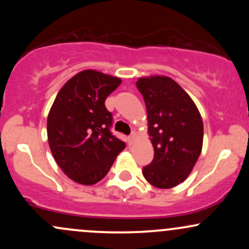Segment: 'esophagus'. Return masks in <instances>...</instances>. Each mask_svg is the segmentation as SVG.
Listing matches in <instances>:
<instances>
[{
  "instance_id": "1",
  "label": "esophagus",
  "mask_w": 249,
  "mask_h": 249,
  "mask_svg": "<svg viewBox=\"0 0 249 249\" xmlns=\"http://www.w3.org/2000/svg\"><path fill=\"white\" fill-rule=\"evenodd\" d=\"M135 139H136V133L135 132H132L130 135V137H129V142H130V144H132L133 142H135Z\"/></svg>"
}]
</instances>
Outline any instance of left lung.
I'll return each instance as SVG.
<instances>
[{"label":"left lung","mask_w":249,"mask_h":249,"mask_svg":"<svg viewBox=\"0 0 249 249\" xmlns=\"http://www.w3.org/2000/svg\"><path fill=\"white\" fill-rule=\"evenodd\" d=\"M136 85L145 102L147 133L155 150L143 176L156 188H174L188 178L201 155V113L189 94L169 76H142Z\"/></svg>","instance_id":"obj_1"}]
</instances>
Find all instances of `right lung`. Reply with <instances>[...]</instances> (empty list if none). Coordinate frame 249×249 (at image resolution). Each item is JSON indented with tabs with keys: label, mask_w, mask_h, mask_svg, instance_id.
I'll return each instance as SVG.
<instances>
[{
	"label": "right lung",
	"mask_w": 249,
	"mask_h": 249,
	"mask_svg": "<svg viewBox=\"0 0 249 249\" xmlns=\"http://www.w3.org/2000/svg\"><path fill=\"white\" fill-rule=\"evenodd\" d=\"M122 83L117 76L85 70L56 95L47 118L52 155L62 171L79 184L103 179L125 143L111 133L112 114L105 99Z\"/></svg>",
	"instance_id": "1"
}]
</instances>
